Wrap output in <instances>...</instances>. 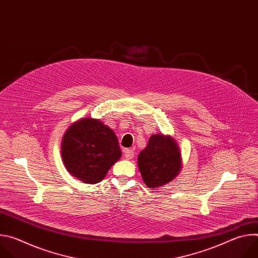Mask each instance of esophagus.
<instances>
[{"label":"esophagus","instance_id":"obj_1","mask_svg":"<svg viewBox=\"0 0 258 258\" xmlns=\"http://www.w3.org/2000/svg\"><path fill=\"white\" fill-rule=\"evenodd\" d=\"M135 156V153L133 150H130V149H125L124 150V157L126 159H133Z\"/></svg>","mask_w":258,"mask_h":258}]
</instances>
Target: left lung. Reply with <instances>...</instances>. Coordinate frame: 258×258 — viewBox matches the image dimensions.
Wrapping results in <instances>:
<instances>
[{
	"mask_svg": "<svg viewBox=\"0 0 258 258\" xmlns=\"http://www.w3.org/2000/svg\"><path fill=\"white\" fill-rule=\"evenodd\" d=\"M142 178L148 188H159L172 180L181 168L179 147L170 136L152 135L138 156Z\"/></svg>",
	"mask_w": 258,
	"mask_h": 258,
	"instance_id": "left-lung-1",
	"label": "left lung"
}]
</instances>
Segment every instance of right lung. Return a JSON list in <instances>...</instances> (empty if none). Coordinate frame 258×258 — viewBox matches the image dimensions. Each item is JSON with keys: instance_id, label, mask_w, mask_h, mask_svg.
<instances>
[{"instance_id": "add662e5", "label": "right lung", "mask_w": 258, "mask_h": 258, "mask_svg": "<svg viewBox=\"0 0 258 258\" xmlns=\"http://www.w3.org/2000/svg\"><path fill=\"white\" fill-rule=\"evenodd\" d=\"M61 156L71 175L86 183H97L121 157V150L109 126L99 119L82 118L65 132Z\"/></svg>"}]
</instances>
